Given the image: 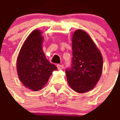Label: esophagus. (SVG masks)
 <instances>
[{
  "instance_id": "1",
  "label": "esophagus",
  "mask_w": 120,
  "mask_h": 120,
  "mask_svg": "<svg viewBox=\"0 0 120 120\" xmlns=\"http://www.w3.org/2000/svg\"><path fill=\"white\" fill-rule=\"evenodd\" d=\"M57 69H59V70H61V69H62L63 68V65H61V64H57Z\"/></svg>"
}]
</instances>
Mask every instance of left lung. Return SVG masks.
Returning <instances> with one entry per match:
<instances>
[{
	"label": "left lung",
	"instance_id": "left-lung-1",
	"mask_svg": "<svg viewBox=\"0 0 120 120\" xmlns=\"http://www.w3.org/2000/svg\"><path fill=\"white\" fill-rule=\"evenodd\" d=\"M73 66L66 69L67 80L71 88L78 93L93 89L103 71V56L90 36L82 29L72 36Z\"/></svg>",
	"mask_w": 120,
	"mask_h": 120
}]
</instances>
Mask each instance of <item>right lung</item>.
Instances as JSON below:
<instances>
[{
  "label": "right lung",
  "instance_id": "right-lung-1",
  "mask_svg": "<svg viewBox=\"0 0 120 120\" xmlns=\"http://www.w3.org/2000/svg\"><path fill=\"white\" fill-rule=\"evenodd\" d=\"M43 41L41 30H32L22 44L17 59V72L20 82L33 91L42 90L52 72L57 69L45 57L42 47Z\"/></svg>",
  "mask_w": 120,
  "mask_h": 120
}]
</instances>
